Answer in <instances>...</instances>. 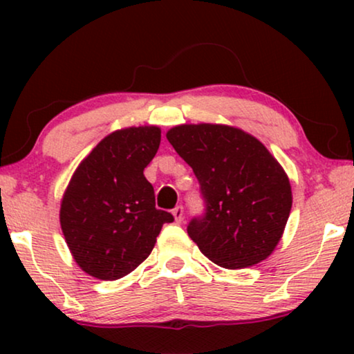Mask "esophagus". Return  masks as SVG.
Masks as SVG:
<instances>
[{
	"label": "esophagus",
	"instance_id": "34e87169",
	"mask_svg": "<svg viewBox=\"0 0 354 354\" xmlns=\"http://www.w3.org/2000/svg\"><path fill=\"white\" fill-rule=\"evenodd\" d=\"M172 216H174V219H176L177 224H178V222H182V221H183V207H182V206L174 207V209H172Z\"/></svg>",
	"mask_w": 354,
	"mask_h": 354
}]
</instances>
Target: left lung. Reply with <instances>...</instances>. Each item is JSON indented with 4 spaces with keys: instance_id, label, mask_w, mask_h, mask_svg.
I'll list each match as a JSON object with an SVG mask.
<instances>
[{
    "instance_id": "1",
    "label": "left lung",
    "mask_w": 354,
    "mask_h": 354,
    "mask_svg": "<svg viewBox=\"0 0 354 354\" xmlns=\"http://www.w3.org/2000/svg\"><path fill=\"white\" fill-rule=\"evenodd\" d=\"M166 137L193 169L206 201V214L187 229L201 253L225 269L269 258L293 200L277 159L258 138L232 125L182 124Z\"/></svg>"
}]
</instances>
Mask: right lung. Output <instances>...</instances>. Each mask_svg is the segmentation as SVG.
<instances>
[{"mask_svg":"<svg viewBox=\"0 0 354 354\" xmlns=\"http://www.w3.org/2000/svg\"><path fill=\"white\" fill-rule=\"evenodd\" d=\"M161 143L156 125L115 130L72 174L59 222L77 266L91 277L118 280L137 269L171 212L156 209L143 176Z\"/></svg>","mask_w":354,"mask_h":354,"instance_id":"obj_1","label":"right lung"}]
</instances>
